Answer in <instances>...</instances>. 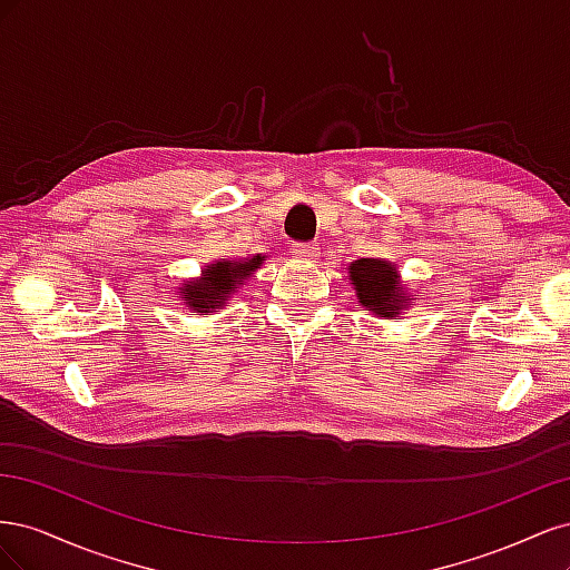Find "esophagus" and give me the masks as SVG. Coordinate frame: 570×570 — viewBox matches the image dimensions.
I'll return each mask as SVG.
<instances>
[{"mask_svg": "<svg viewBox=\"0 0 570 570\" xmlns=\"http://www.w3.org/2000/svg\"><path fill=\"white\" fill-rule=\"evenodd\" d=\"M292 254H295L297 258H314L318 256V245H302V243H295L292 245Z\"/></svg>", "mask_w": 570, "mask_h": 570, "instance_id": "34e87169", "label": "esophagus"}]
</instances>
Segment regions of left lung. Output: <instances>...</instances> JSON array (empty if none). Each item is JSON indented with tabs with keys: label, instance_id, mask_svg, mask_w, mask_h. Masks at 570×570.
Masks as SVG:
<instances>
[{
	"label": "left lung",
	"instance_id": "left-lung-1",
	"mask_svg": "<svg viewBox=\"0 0 570 570\" xmlns=\"http://www.w3.org/2000/svg\"><path fill=\"white\" fill-rule=\"evenodd\" d=\"M347 278L358 304L377 318H400L409 312L413 295L404 285L400 268L387 258H356L347 266Z\"/></svg>",
	"mask_w": 570,
	"mask_h": 570
}]
</instances>
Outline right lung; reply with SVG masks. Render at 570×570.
Returning <instances> with one entry per match:
<instances>
[{
	"mask_svg": "<svg viewBox=\"0 0 570 570\" xmlns=\"http://www.w3.org/2000/svg\"><path fill=\"white\" fill-rule=\"evenodd\" d=\"M266 262L264 254L245 258H216L202 268L199 278L180 283V302L195 316H212L216 308L230 304V297L243 287Z\"/></svg>",
	"mask_w": 570,
	"mask_h": 570,
	"instance_id": "obj_1",
	"label": "right lung"
}]
</instances>
